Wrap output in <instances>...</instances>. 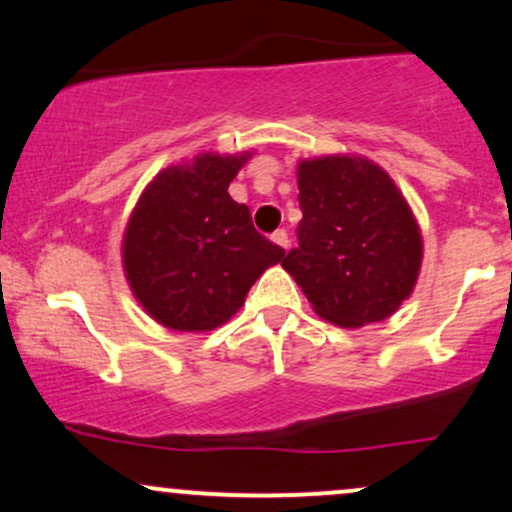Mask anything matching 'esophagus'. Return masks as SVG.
<instances>
[{
  "label": "esophagus",
  "instance_id": "34e87169",
  "mask_svg": "<svg viewBox=\"0 0 512 512\" xmlns=\"http://www.w3.org/2000/svg\"><path fill=\"white\" fill-rule=\"evenodd\" d=\"M273 242L280 246V249H287L289 246V235L285 230H277V232H273Z\"/></svg>",
  "mask_w": 512,
  "mask_h": 512
}]
</instances>
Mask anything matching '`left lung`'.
Instances as JSON below:
<instances>
[{
  "label": "left lung",
  "mask_w": 512,
  "mask_h": 512,
  "mask_svg": "<svg viewBox=\"0 0 512 512\" xmlns=\"http://www.w3.org/2000/svg\"><path fill=\"white\" fill-rule=\"evenodd\" d=\"M299 246L282 268L313 311L339 327L380 323L413 294L422 266L420 225L389 173L356 154L304 159Z\"/></svg>",
  "instance_id": "obj_1"
}]
</instances>
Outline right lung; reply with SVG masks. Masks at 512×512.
<instances>
[{"mask_svg": "<svg viewBox=\"0 0 512 512\" xmlns=\"http://www.w3.org/2000/svg\"><path fill=\"white\" fill-rule=\"evenodd\" d=\"M242 154H204L163 168L144 187L123 232V270L137 304L178 332H208L285 251L258 235L251 213L227 194Z\"/></svg>", "mask_w": 512, "mask_h": 512, "instance_id": "1", "label": "right lung"}]
</instances>
